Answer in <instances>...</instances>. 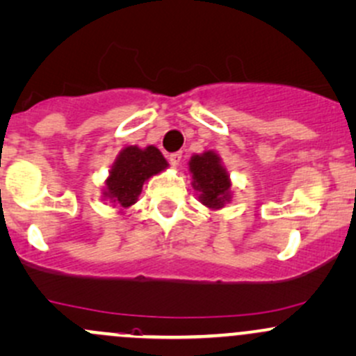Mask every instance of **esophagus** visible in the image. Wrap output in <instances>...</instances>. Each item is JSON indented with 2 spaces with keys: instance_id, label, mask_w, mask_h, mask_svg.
Here are the masks:
<instances>
[{
  "instance_id": "34e87169",
  "label": "esophagus",
  "mask_w": 356,
  "mask_h": 356,
  "mask_svg": "<svg viewBox=\"0 0 356 356\" xmlns=\"http://www.w3.org/2000/svg\"><path fill=\"white\" fill-rule=\"evenodd\" d=\"M181 159H182L181 152H175V154H172L170 157H169L170 163H172V165H174V167H179V163H181Z\"/></svg>"
}]
</instances>
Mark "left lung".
<instances>
[{
    "label": "left lung",
    "instance_id": "obj_1",
    "mask_svg": "<svg viewBox=\"0 0 356 356\" xmlns=\"http://www.w3.org/2000/svg\"><path fill=\"white\" fill-rule=\"evenodd\" d=\"M189 172L194 191H197L199 201L206 208L218 211L232 201V179L222 165L220 154L214 150L194 154L189 160Z\"/></svg>",
    "mask_w": 356,
    "mask_h": 356
}]
</instances>
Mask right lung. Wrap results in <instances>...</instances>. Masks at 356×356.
<instances>
[{"mask_svg":"<svg viewBox=\"0 0 356 356\" xmlns=\"http://www.w3.org/2000/svg\"><path fill=\"white\" fill-rule=\"evenodd\" d=\"M169 167L157 147L140 148L128 145L120 152L104 181L103 199L113 202L120 211L130 208L138 201L142 187L150 177Z\"/></svg>","mask_w":356,"mask_h":356,"instance_id":"1","label":"right lung"}]
</instances>
